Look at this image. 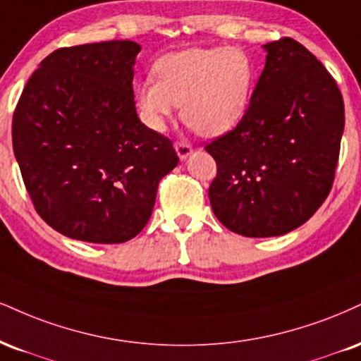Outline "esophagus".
I'll return each mask as SVG.
<instances>
[{
    "instance_id": "1",
    "label": "esophagus",
    "mask_w": 361,
    "mask_h": 361,
    "mask_svg": "<svg viewBox=\"0 0 361 361\" xmlns=\"http://www.w3.org/2000/svg\"><path fill=\"white\" fill-rule=\"evenodd\" d=\"M175 149H176L178 156H180V159H186L190 154L193 153V146L188 145V142H185V141H176Z\"/></svg>"
}]
</instances>
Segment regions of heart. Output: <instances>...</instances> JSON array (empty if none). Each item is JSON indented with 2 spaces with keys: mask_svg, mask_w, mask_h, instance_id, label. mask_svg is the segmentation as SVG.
I'll list each match as a JSON object with an SVG mask.
<instances>
[{
  "mask_svg": "<svg viewBox=\"0 0 361 361\" xmlns=\"http://www.w3.org/2000/svg\"><path fill=\"white\" fill-rule=\"evenodd\" d=\"M154 75L134 89L146 126L161 131L181 104V117L193 131L220 136L245 114L255 68L244 50L210 47L163 55L154 63Z\"/></svg>",
  "mask_w": 361,
  "mask_h": 361,
  "instance_id": "obj_1",
  "label": "heart"
}]
</instances>
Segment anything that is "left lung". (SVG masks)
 Masks as SVG:
<instances>
[{
    "label": "left lung",
    "instance_id": "left-lung-1",
    "mask_svg": "<svg viewBox=\"0 0 361 361\" xmlns=\"http://www.w3.org/2000/svg\"><path fill=\"white\" fill-rule=\"evenodd\" d=\"M264 49L245 114L205 146L216 163L212 210L244 237L284 235L316 214L331 192L345 128L336 80L306 47L284 37Z\"/></svg>",
    "mask_w": 361,
    "mask_h": 361
}]
</instances>
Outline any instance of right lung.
Here are the masks:
<instances>
[{
    "instance_id": "1",
    "label": "right lung",
    "mask_w": 361,
    "mask_h": 361,
    "mask_svg": "<svg viewBox=\"0 0 361 361\" xmlns=\"http://www.w3.org/2000/svg\"><path fill=\"white\" fill-rule=\"evenodd\" d=\"M137 43L65 47L40 62L13 112V151L37 214L65 237L123 244L149 220L171 139L139 121Z\"/></svg>"
}]
</instances>
